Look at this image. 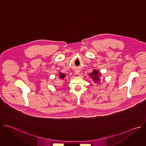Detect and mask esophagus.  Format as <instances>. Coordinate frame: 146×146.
<instances>
[{
  "mask_svg": "<svg viewBox=\"0 0 146 146\" xmlns=\"http://www.w3.org/2000/svg\"><path fill=\"white\" fill-rule=\"evenodd\" d=\"M75 73H76V74H80V71L78 70H77L75 71Z\"/></svg>",
  "mask_w": 146,
  "mask_h": 146,
  "instance_id": "esophagus-1",
  "label": "esophagus"
}]
</instances>
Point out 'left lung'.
<instances>
[{
  "label": "left lung",
  "mask_w": 146,
  "mask_h": 146,
  "mask_svg": "<svg viewBox=\"0 0 146 146\" xmlns=\"http://www.w3.org/2000/svg\"><path fill=\"white\" fill-rule=\"evenodd\" d=\"M91 76V78L93 80L94 82H100V76H101V73H99L96 70H94L92 73L89 74Z\"/></svg>",
  "instance_id": "obj_1"
}]
</instances>
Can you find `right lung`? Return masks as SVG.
<instances>
[{"instance_id":"1","label":"right lung","mask_w":146,"mask_h":146,"mask_svg":"<svg viewBox=\"0 0 146 146\" xmlns=\"http://www.w3.org/2000/svg\"><path fill=\"white\" fill-rule=\"evenodd\" d=\"M59 78H60V79H62V80H64L65 78V77H66V74H64V73H59Z\"/></svg>"}]
</instances>
